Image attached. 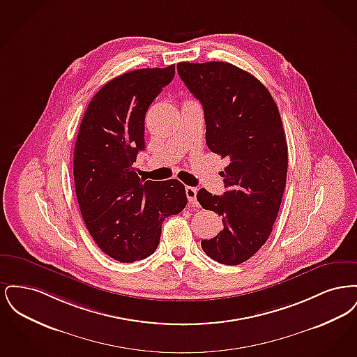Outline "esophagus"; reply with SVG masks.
<instances>
[{"instance_id": "1", "label": "esophagus", "mask_w": 357, "mask_h": 357, "mask_svg": "<svg viewBox=\"0 0 357 357\" xmlns=\"http://www.w3.org/2000/svg\"><path fill=\"white\" fill-rule=\"evenodd\" d=\"M197 192H198L197 187H186L187 199H188V204H191L192 207H198L199 206L198 201H197Z\"/></svg>"}]
</instances>
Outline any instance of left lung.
I'll list each match as a JSON object with an SVG mask.
<instances>
[{
    "label": "left lung",
    "mask_w": 357,
    "mask_h": 357,
    "mask_svg": "<svg viewBox=\"0 0 357 357\" xmlns=\"http://www.w3.org/2000/svg\"><path fill=\"white\" fill-rule=\"evenodd\" d=\"M176 68L204 107L208 149L229 159L223 195L204 188L197 194L223 223L218 236L201 245L217 262L239 265L268 241L282 201L288 146L281 116L268 88L230 63L185 61Z\"/></svg>",
    "instance_id": "obj_1"
}]
</instances>
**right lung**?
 Segmentation results:
<instances>
[{"instance_id":"right-lung-1","label":"right lung","mask_w":357,"mask_h":357,"mask_svg":"<svg viewBox=\"0 0 357 357\" xmlns=\"http://www.w3.org/2000/svg\"><path fill=\"white\" fill-rule=\"evenodd\" d=\"M174 75L175 66L120 75L99 89L80 123L73 153L77 202L96 245L120 262L153 255L162 222L186 207L179 181H144L134 167L144 150L146 112Z\"/></svg>"}]
</instances>
